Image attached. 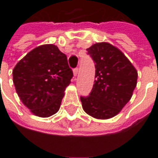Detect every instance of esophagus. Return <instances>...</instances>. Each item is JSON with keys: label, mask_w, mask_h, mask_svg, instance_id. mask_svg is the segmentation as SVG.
Returning a JSON list of instances; mask_svg holds the SVG:
<instances>
[{"label": "esophagus", "mask_w": 158, "mask_h": 158, "mask_svg": "<svg viewBox=\"0 0 158 158\" xmlns=\"http://www.w3.org/2000/svg\"><path fill=\"white\" fill-rule=\"evenodd\" d=\"M73 73H74V76H77V74H78V69L76 68V69H73Z\"/></svg>", "instance_id": "esophagus-1"}]
</instances>
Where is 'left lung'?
<instances>
[{
  "instance_id": "obj_1",
  "label": "left lung",
  "mask_w": 158,
  "mask_h": 158,
  "mask_svg": "<svg viewBox=\"0 0 158 158\" xmlns=\"http://www.w3.org/2000/svg\"><path fill=\"white\" fill-rule=\"evenodd\" d=\"M87 51L95 62L96 80L88 97H81L82 108L93 118H112L132 98L137 71L123 52L107 42L96 43Z\"/></svg>"
}]
</instances>
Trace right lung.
I'll return each mask as SVG.
<instances>
[{
  "instance_id": "add662e5",
  "label": "right lung",
  "mask_w": 158,
  "mask_h": 158,
  "mask_svg": "<svg viewBox=\"0 0 158 158\" xmlns=\"http://www.w3.org/2000/svg\"><path fill=\"white\" fill-rule=\"evenodd\" d=\"M13 82L23 104L39 117H50L60 109L73 71L67 56L48 44L31 50L13 69Z\"/></svg>"
}]
</instances>
